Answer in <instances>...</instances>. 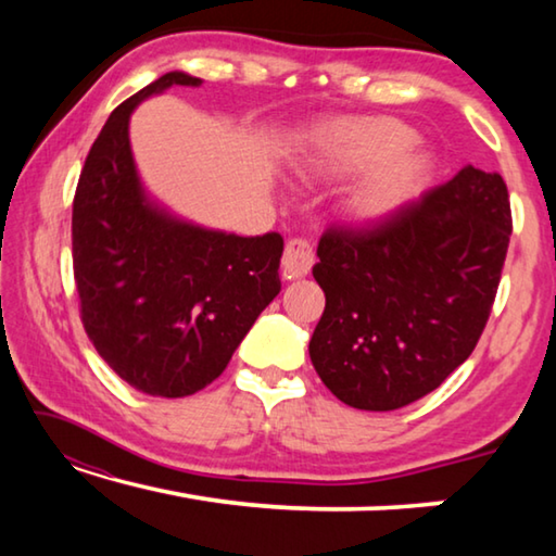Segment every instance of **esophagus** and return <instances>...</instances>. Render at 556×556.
<instances>
[{"label":"esophagus","instance_id":"1","mask_svg":"<svg viewBox=\"0 0 556 556\" xmlns=\"http://www.w3.org/2000/svg\"><path fill=\"white\" fill-rule=\"evenodd\" d=\"M314 262H316V252H314L312 242H306V240L287 242L285 257H281V269H285V275L289 279L306 277L308 271H312Z\"/></svg>","mask_w":556,"mask_h":556}]
</instances>
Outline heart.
<instances>
[{"mask_svg":"<svg viewBox=\"0 0 556 556\" xmlns=\"http://www.w3.org/2000/svg\"><path fill=\"white\" fill-rule=\"evenodd\" d=\"M414 131L392 117H336L306 131L296 172L314 181H341L361 173L341 195L348 223L378 225L425 191L434 164L414 149Z\"/></svg>","mask_w":556,"mask_h":556,"instance_id":"obj_1","label":"heart"}]
</instances>
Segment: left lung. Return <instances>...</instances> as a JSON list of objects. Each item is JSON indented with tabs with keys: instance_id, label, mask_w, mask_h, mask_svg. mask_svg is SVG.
Wrapping results in <instances>:
<instances>
[{
	"instance_id": "8db88e82",
	"label": "left lung",
	"mask_w": 556,
	"mask_h": 556,
	"mask_svg": "<svg viewBox=\"0 0 556 556\" xmlns=\"http://www.w3.org/2000/svg\"><path fill=\"white\" fill-rule=\"evenodd\" d=\"M510 232L503 176L470 164L380 228L328 230L314 265L326 308L308 343L326 388L368 412L437 390L483 333Z\"/></svg>"
}]
</instances>
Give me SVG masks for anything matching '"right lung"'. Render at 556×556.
Here are the masks:
<instances>
[{
  "instance_id": "add662e5",
  "label": "right lung",
  "mask_w": 556,
  "mask_h": 556,
  "mask_svg": "<svg viewBox=\"0 0 556 556\" xmlns=\"http://www.w3.org/2000/svg\"><path fill=\"white\" fill-rule=\"evenodd\" d=\"M201 83L172 71L122 102L90 149L73 201L83 326L102 361L152 397L211 384L281 289V235L242 238L186 220L139 176L131 112L168 88Z\"/></svg>"
}]
</instances>
